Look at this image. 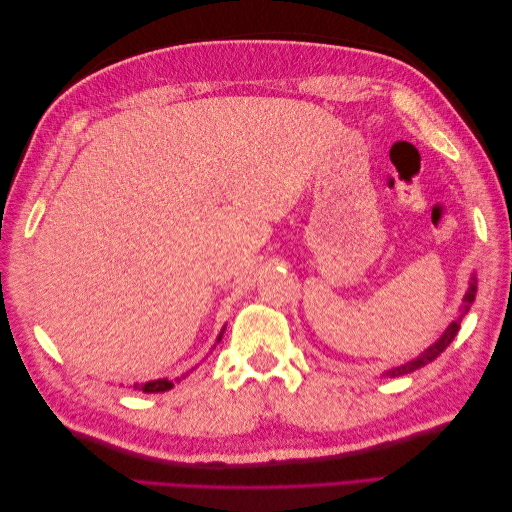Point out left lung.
I'll use <instances>...</instances> for the list:
<instances>
[{
    "instance_id": "left-lung-1",
    "label": "left lung",
    "mask_w": 512,
    "mask_h": 512,
    "mask_svg": "<svg viewBox=\"0 0 512 512\" xmlns=\"http://www.w3.org/2000/svg\"><path fill=\"white\" fill-rule=\"evenodd\" d=\"M474 297H476V280L472 277L470 290H468V294H466V299H463L461 316H459L457 320H453V322H451V327H448V329L444 331V335L438 339V342L433 344L429 350H425L421 356H418V359H414V361H410V363H406V365H401V367H395V369H391V371H386V376L397 378V376L410 374V371H414V369H418V367H423V365H427V363H431L433 359H436V356H440V354L448 348V344H451L453 339H455V335H457V331H459V327H461V318L466 316V312L470 309V305H472Z\"/></svg>"
}]
</instances>
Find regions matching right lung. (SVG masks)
Instances as JSON below:
<instances>
[{
  "label": "right lung",
  "instance_id": "right-lung-1",
  "mask_svg": "<svg viewBox=\"0 0 512 512\" xmlns=\"http://www.w3.org/2000/svg\"><path fill=\"white\" fill-rule=\"evenodd\" d=\"M220 339H222V333H220V337H218V344H220ZM185 378V376H183ZM181 378H177V380H153V382H147V384H141L138 386V391H143V393H164V391H168V389H173L175 386V382H179Z\"/></svg>",
  "mask_w": 512,
  "mask_h": 512
}]
</instances>
